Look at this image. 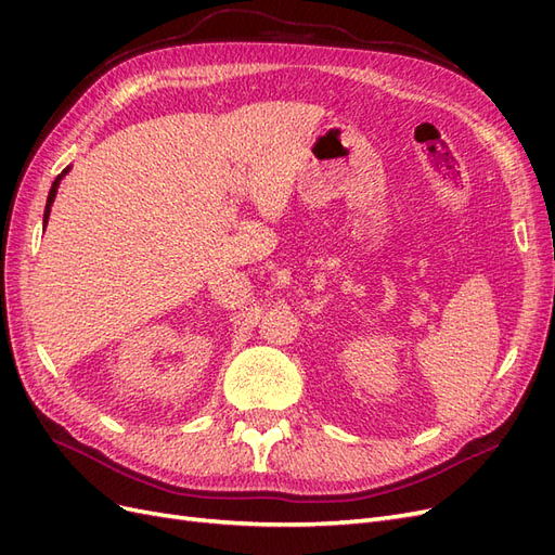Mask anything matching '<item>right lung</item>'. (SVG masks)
<instances>
[{"instance_id":"add662e5","label":"right lung","mask_w":555,"mask_h":555,"mask_svg":"<svg viewBox=\"0 0 555 555\" xmlns=\"http://www.w3.org/2000/svg\"><path fill=\"white\" fill-rule=\"evenodd\" d=\"M69 173V169H64L57 178H55V182H53V188H50V192H48V201H46V212H43V227L48 224V215H50V206H53V201H55V194H57V188H60V180Z\"/></svg>"}]
</instances>
